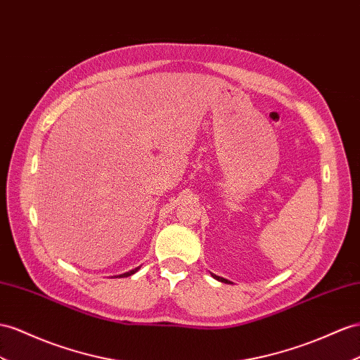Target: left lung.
Listing matches in <instances>:
<instances>
[{
  "label": "left lung",
  "instance_id": "obj_1",
  "mask_svg": "<svg viewBox=\"0 0 360 360\" xmlns=\"http://www.w3.org/2000/svg\"><path fill=\"white\" fill-rule=\"evenodd\" d=\"M216 280H219V281H222V283H229L228 280H225V278H222V276H217V275H213Z\"/></svg>",
  "mask_w": 360,
  "mask_h": 360
}]
</instances>
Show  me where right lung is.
Returning <instances> with one entry per match:
<instances>
[{
    "mask_svg": "<svg viewBox=\"0 0 360 360\" xmlns=\"http://www.w3.org/2000/svg\"><path fill=\"white\" fill-rule=\"evenodd\" d=\"M138 269H140V268H135V269H132V271H129V272H126V274H122V275H118V276H122V278H123V276H131L132 274H135Z\"/></svg>",
    "mask_w": 360,
    "mask_h": 360,
    "instance_id": "right-lung-1",
    "label": "right lung"
}]
</instances>
